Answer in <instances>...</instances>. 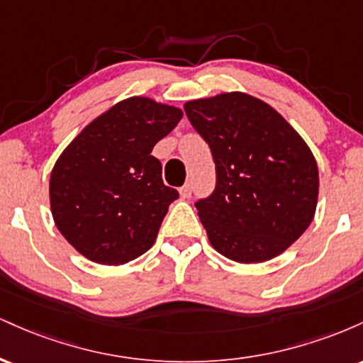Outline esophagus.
Wrapping results in <instances>:
<instances>
[{"mask_svg": "<svg viewBox=\"0 0 363 363\" xmlns=\"http://www.w3.org/2000/svg\"><path fill=\"white\" fill-rule=\"evenodd\" d=\"M191 193H193V187H191L189 182H186V184L179 189V194H181V198H184V199L189 198Z\"/></svg>", "mask_w": 363, "mask_h": 363, "instance_id": "1", "label": "esophagus"}]
</instances>
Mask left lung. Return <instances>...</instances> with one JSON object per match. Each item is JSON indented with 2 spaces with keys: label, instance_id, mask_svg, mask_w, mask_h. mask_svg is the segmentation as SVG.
Segmentation results:
<instances>
[{
  "label": "left lung",
  "instance_id": "1",
  "mask_svg": "<svg viewBox=\"0 0 363 363\" xmlns=\"http://www.w3.org/2000/svg\"><path fill=\"white\" fill-rule=\"evenodd\" d=\"M184 111L216 167L215 191L196 203L210 244L244 264L280 256L318 206L311 148L280 112L244 91L189 101Z\"/></svg>",
  "mask_w": 363,
  "mask_h": 363
}]
</instances>
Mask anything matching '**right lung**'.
Segmentation results:
<instances>
[{
	"label": "right lung",
	"mask_w": 363,
	"mask_h": 363,
	"mask_svg": "<svg viewBox=\"0 0 363 363\" xmlns=\"http://www.w3.org/2000/svg\"><path fill=\"white\" fill-rule=\"evenodd\" d=\"M182 111L129 97L82 129L54 164L49 201L57 230L86 259L119 266L147 252L179 193L152 150Z\"/></svg>",
	"instance_id": "obj_1"
}]
</instances>
